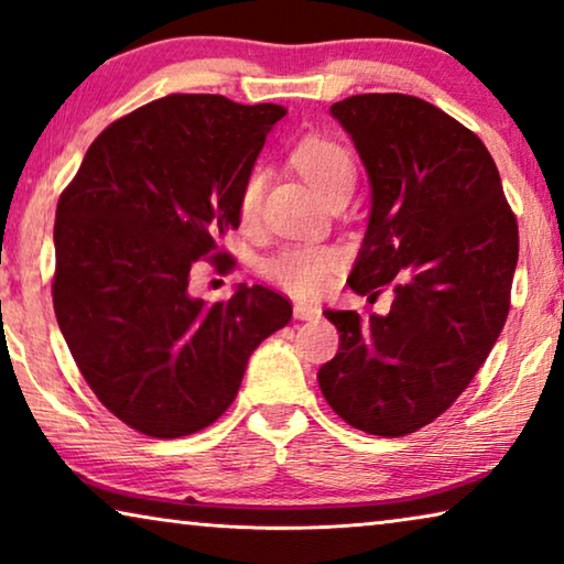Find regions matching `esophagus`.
Segmentation results:
<instances>
[{"mask_svg":"<svg viewBox=\"0 0 564 564\" xmlns=\"http://www.w3.org/2000/svg\"><path fill=\"white\" fill-rule=\"evenodd\" d=\"M293 316H296L299 322H316V318L322 316V308L316 304H308V301H296V304H293Z\"/></svg>","mask_w":564,"mask_h":564,"instance_id":"34e87169","label":"esophagus"}]
</instances>
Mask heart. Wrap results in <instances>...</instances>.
<instances>
[{
	"label": "heart",
	"instance_id": "b5f03b06",
	"mask_svg": "<svg viewBox=\"0 0 564 564\" xmlns=\"http://www.w3.org/2000/svg\"><path fill=\"white\" fill-rule=\"evenodd\" d=\"M293 166L301 172V176L314 187L324 199H332L339 192L355 189V164L347 149L336 144L332 139L308 137L301 139L291 151ZM268 184L265 170H253L240 189V220L246 225H253L260 217V207H263V195ZM339 253L334 248L322 246H291L281 250L279 256L268 260L265 271L275 283L289 289L299 296H314L329 283L332 273L339 265Z\"/></svg>",
	"mask_w": 564,
	"mask_h": 564
}]
</instances>
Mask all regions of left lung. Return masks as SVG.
Listing matches in <instances>:
<instances>
[{"label": "left lung", "mask_w": 564, "mask_h": 564, "mask_svg": "<svg viewBox=\"0 0 564 564\" xmlns=\"http://www.w3.org/2000/svg\"><path fill=\"white\" fill-rule=\"evenodd\" d=\"M369 180L367 232L349 289L384 316L332 311L339 351L318 369L326 402L369 435L415 433L486 362L509 314L519 230L489 149L423 98L365 94L329 111Z\"/></svg>", "instance_id": "1"}]
</instances>
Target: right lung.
Segmentation results:
<instances>
[{
  "label": "right lung",
  "mask_w": 564,
  "mask_h": 564,
  "mask_svg": "<svg viewBox=\"0 0 564 564\" xmlns=\"http://www.w3.org/2000/svg\"><path fill=\"white\" fill-rule=\"evenodd\" d=\"M273 104L166 96L100 133L55 213L53 304L96 398L151 438L215 423L248 359L291 322L289 299L240 283L228 301L189 293L195 263L217 260L240 225V189Z\"/></svg>",
  "instance_id": "1"
}]
</instances>
